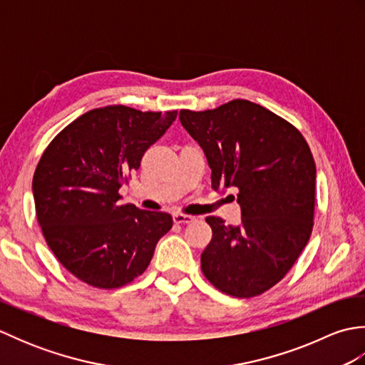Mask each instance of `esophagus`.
<instances>
[{
	"instance_id": "esophagus-1",
	"label": "esophagus",
	"mask_w": 365,
	"mask_h": 365,
	"mask_svg": "<svg viewBox=\"0 0 365 365\" xmlns=\"http://www.w3.org/2000/svg\"><path fill=\"white\" fill-rule=\"evenodd\" d=\"M173 220L175 224H188L195 221V216H190V215H182V213H175L173 215Z\"/></svg>"
}]
</instances>
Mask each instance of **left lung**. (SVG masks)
Here are the masks:
<instances>
[{"mask_svg": "<svg viewBox=\"0 0 365 365\" xmlns=\"http://www.w3.org/2000/svg\"><path fill=\"white\" fill-rule=\"evenodd\" d=\"M202 147L212 188H237L242 221L207 216L213 237L200 268L216 289L237 298L267 292L289 273L311 237L315 161L292 123L257 103L232 100L216 110L178 114Z\"/></svg>", "mask_w": 365, "mask_h": 365, "instance_id": "8db88e82", "label": "left lung"}]
</instances>
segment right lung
Wrapping results in <instances>:
<instances>
[{
  "label": "right lung",
  "instance_id": "right-lung-1",
  "mask_svg": "<svg viewBox=\"0 0 365 365\" xmlns=\"http://www.w3.org/2000/svg\"><path fill=\"white\" fill-rule=\"evenodd\" d=\"M177 111L165 114L114 105L75 119L46 147L33 196L46 245L73 276L118 289L143 274L173 216L120 205L119 190Z\"/></svg>",
  "mask_w": 365,
  "mask_h": 365
}]
</instances>
